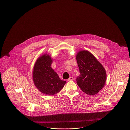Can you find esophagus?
I'll return each instance as SVG.
<instances>
[{"mask_svg": "<svg viewBox=\"0 0 130 130\" xmlns=\"http://www.w3.org/2000/svg\"><path fill=\"white\" fill-rule=\"evenodd\" d=\"M73 80V77H69L67 80L68 81H72V80Z\"/></svg>", "mask_w": 130, "mask_h": 130, "instance_id": "esophagus-1", "label": "esophagus"}]
</instances>
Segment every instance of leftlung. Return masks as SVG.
<instances>
[{"instance_id":"1","label":"left lung","mask_w":130,"mask_h":130,"mask_svg":"<svg viewBox=\"0 0 130 130\" xmlns=\"http://www.w3.org/2000/svg\"><path fill=\"white\" fill-rule=\"evenodd\" d=\"M76 59L80 73L76 78L78 86L87 94L95 95L105 85V70L95 57L87 50L77 52Z\"/></svg>"}]
</instances>
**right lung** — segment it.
Masks as SVG:
<instances>
[{"label": "right lung", "mask_w": 130, "mask_h": 130, "mask_svg": "<svg viewBox=\"0 0 130 130\" xmlns=\"http://www.w3.org/2000/svg\"><path fill=\"white\" fill-rule=\"evenodd\" d=\"M53 60L47 53L39 57L35 61L32 72L33 81L41 93L51 95L59 93L66 81L61 80L51 67Z\"/></svg>", "instance_id": "add662e5"}]
</instances>
